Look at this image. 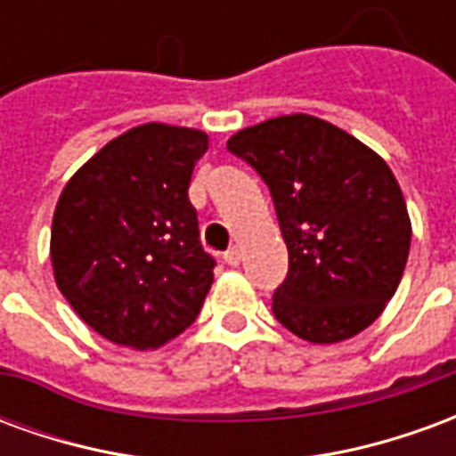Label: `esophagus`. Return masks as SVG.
<instances>
[{
	"label": "esophagus",
	"mask_w": 456,
	"mask_h": 456,
	"mask_svg": "<svg viewBox=\"0 0 456 456\" xmlns=\"http://www.w3.org/2000/svg\"><path fill=\"white\" fill-rule=\"evenodd\" d=\"M224 264H229V266H239V264H241V251H239L237 247H232V248H227V251H224Z\"/></svg>",
	"instance_id": "34e87169"
}]
</instances>
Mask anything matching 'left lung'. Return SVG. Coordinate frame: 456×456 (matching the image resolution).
<instances>
[{"mask_svg": "<svg viewBox=\"0 0 456 456\" xmlns=\"http://www.w3.org/2000/svg\"><path fill=\"white\" fill-rule=\"evenodd\" d=\"M227 151L268 185L288 247L278 322L315 344L359 335L393 297L411 251L408 208L386 160L307 114L237 131Z\"/></svg>", "mask_w": 456, "mask_h": 456, "instance_id": "obj_1", "label": "left lung"}]
</instances>
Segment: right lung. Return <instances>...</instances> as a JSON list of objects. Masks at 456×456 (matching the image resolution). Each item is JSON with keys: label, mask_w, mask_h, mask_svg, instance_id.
<instances>
[{"label": "right lung", "mask_w": 456, "mask_h": 456, "mask_svg": "<svg viewBox=\"0 0 456 456\" xmlns=\"http://www.w3.org/2000/svg\"><path fill=\"white\" fill-rule=\"evenodd\" d=\"M208 143L202 131L143 124L94 153L58 200L55 283L110 342L156 349L200 315L217 261L188 188Z\"/></svg>", "instance_id": "obj_1"}]
</instances>
